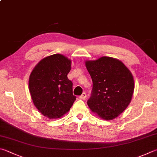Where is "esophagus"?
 I'll list each match as a JSON object with an SVG mask.
<instances>
[{
    "label": "esophagus",
    "mask_w": 157,
    "mask_h": 157,
    "mask_svg": "<svg viewBox=\"0 0 157 157\" xmlns=\"http://www.w3.org/2000/svg\"><path fill=\"white\" fill-rule=\"evenodd\" d=\"M79 99H86V93H83L82 95L79 97Z\"/></svg>",
    "instance_id": "obj_1"
}]
</instances>
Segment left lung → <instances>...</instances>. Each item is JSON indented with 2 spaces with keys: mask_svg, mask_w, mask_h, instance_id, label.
<instances>
[{
  "mask_svg": "<svg viewBox=\"0 0 157 157\" xmlns=\"http://www.w3.org/2000/svg\"><path fill=\"white\" fill-rule=\"evenodd\" d=\"M86 67L93 81L88 106L106 120L117 117L132 99L135 87L132 73L121 61L106 56L86 61Z\"/></svg>",
  "mask_w": 157,
  "mask_h": 157,
  "instance_id": "1",
  "label": "left lung"
}]
</instances>
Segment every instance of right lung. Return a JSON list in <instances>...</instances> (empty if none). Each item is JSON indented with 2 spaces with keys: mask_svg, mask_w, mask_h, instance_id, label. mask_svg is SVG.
<instances>
[{
  "mask_svg": "<svg viewBox=\"0 0 157 157\" xmlns=\"http://www.w3.org/2000/svg\"><path fill=\"white\" fill-rule=\"evenodd\" d=\"M71 69L70 59L61 54H54L40 61L31 73V98L38 110L48 118L61 117L76 100L73 82L67 78Z\"/></svg>",
  "mask_w": 157,
  "mask_h": 157,
  "instance_id": "obj_1",
  "label": "right lung"
}]
</instances>
